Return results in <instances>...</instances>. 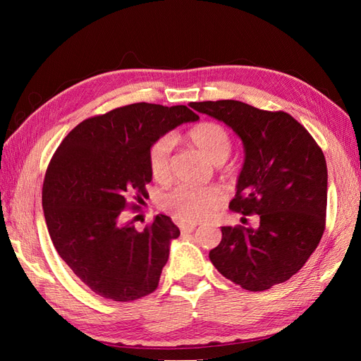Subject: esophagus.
<instances>
[{
	"label": "esophagus",
	"instance_id": "1",
	"mask_svg": "<svg viewBox=\"0 0 361 361\" xmlns=\"http://www.w3.org/2000/svg\"><path fill=\"white\" fill-rule=\"evenodd\" d=\"M195 228H197L195 224H180V231H181V234L192 233Z\"/></svg>",
	"mask_w": 361,
	"mask_h": 361
}]
</instances>
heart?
<instances>
[{"label": "heart", "mask_w": 361, "mask_h": 361, "mask_svg": "<svg viewBox=\"0 0 361 361\" xmlns=\"http://www.w3.org/2000/svg\"><path fill=\"white\" fill-rule=\"evenodd\" d=\"M186 140L214 164L225 163L231 155V135L217 122L204 121L194 126L186 133ZM172 149L173 142L169 135L158 136L149 145V172L158 183H167L171 178ZM225 202L226 192L217 185L206 188H176L161 195L159 208L178 224H198L224 208Z\"/></svg>", "instance_id": "1"}]
</instances>
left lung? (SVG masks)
I'll use <instances>...</instances> for the list:
<instances>
[{
  "label": "left lung",
  "mask_w": 361,
  "mask_h": 361,
  "mask_svg": "<svg viewBox=\"0 0 361 361\" xmlns=\"http://www.w3.org/2000/svg\"><path fill=\"white\" fill-rule=\"evenodd\" d=\"M240 136L245 163L229 209L257 214L259 226H221L214 267L245 290L264 291L298 273L323 237L327 208L324 153L286 111L239 101L194 102ZM243 221H248L245 219Z\"/></svg>",
  "instance_id": "left-lung-1"
}]
</instances>
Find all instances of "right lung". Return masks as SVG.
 <instances>
[{
    "label": "right lung",
    "instance_id": "add662e5",
    "mask_svg": "<svg viewBox=\"0 0 361 361\" xmlns=\"http://www.w3.org/2000/svg\"><path fill=\"white\" fill-rule=\"evenodd\" d=\"M197 119L186 105L119 106L82 121L52 155L42 190L46 225L59 256L96 295L130 302L157 290L180 229L159 214L136 231L122 211L140 209L149 195V145Z\"/></svg>",
    "mask_w": 361,
    "mask_h": 361
}]
</instances>
